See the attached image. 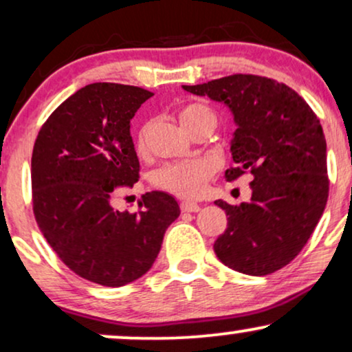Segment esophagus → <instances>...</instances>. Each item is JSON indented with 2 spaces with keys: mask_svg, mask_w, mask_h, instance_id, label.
Wrapping results in <instances>:
<instances>
[{
  "mask_svg": "<svg viewBox=\"0 0 352 352\" xmlns=\"http://www.w3.org/2000/svg\"><path fill=\"white\" fill-rule=\"evenodd\" d=\"M181 210L183 212H199L201 210V204L192 201H183L181 202Z\"/></svg>",
  "mask_w": 352,
  "mask_h": 352,
  "instance_id": "1",
  "label": "esophagus"
}]
</instances>
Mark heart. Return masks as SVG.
<instances>
[{
  "label": "heart",
  "mask_w": 352,
  "mask_h": 352,
  "mask_svg": "<svg viewBox=\"0 0 352 352\" xmlns=\"http://www.w3.org/2000/svg\"><path fill=\"white\" fill-rule=\"evenodd\" d=\"M177 119L183 129L189 133L199 125L206 122H215V114L210 107L201 102H190L177 109ZM138 148L143 150V138L140 137ZM212 171L210 164L202 160H194V162H181L171 163L166 166L156 169L153 173V183L168 192L176 194L179 197H196L201 194L206 184L207 177Z\"/></svg>",
  "instance_id": "b5f03b06"
}]
</instances>
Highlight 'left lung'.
Segmentation results:
<instances>
[{"label":"left lung","mask_w":352,"mask_h":352,"mask_svg":"<svg viewBox=\"0 0 352 352\" xmlns=\"http://www.w3.org/2000/svg\"><path fill=\"white\" fill-rule=\"evenodd\" d=\"M183 89L228 107L236 129L225 177H253L250 202L215 201L228 220L214 243L217 258L243 274H271L300 253L327 206V140L318 117L271 78L232 75Z\"/></svg>","instance_id":"obj_1"}]
</instances>
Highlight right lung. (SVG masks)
Here are the masks:
<instances>
[{
	"label": "right lung",
	"instance_id": "add662e5",
	"mask_svg": "<svg viewBox=\"0 0 352 352\" xmlns=\"http://www.w3.org/2000/svg\"><path fill=\"white\" fill-rule=\"evenodd\" d=\"M151 96L137 86H85L52 112L34 145L32 201L42 235L73 272L106 287L146 274L181 214L162 190L142 196L138 214L112 207L114 189L138 181L130 120Z\"/></svg>",
	"mask_w": 352,
	"mask_h": 352
}]
</instances>
